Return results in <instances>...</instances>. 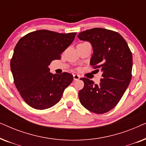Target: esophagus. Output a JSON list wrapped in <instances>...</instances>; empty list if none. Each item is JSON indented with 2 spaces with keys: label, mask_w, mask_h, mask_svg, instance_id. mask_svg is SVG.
<instances>
[{
  "label": "esophagus",
  "mask_w": 146,
  "mask_h": 146,
  "mask_svg": "<svg viewBox=\"0 0 146 146\" xmlns=\"http://www.w3.org/2000/svg\"><path fill=\"white\" fill-rule=\"evenodd\" d=\"M73 77H74V80H78L80 79V76L78 74H73Z\"/></svg>",
  "instance_id": "1"
}]
</instances>
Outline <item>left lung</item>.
Returning <instances> with one entry per match:
<instances>
[{"label": "left lung", "instance_id": "8db88e82", "mask_svg": "<svg viewBox=\"0 0 146 146\" xmlns=\"http://www.w3.org/2000/svg\"><path fill=\"white\" fill-rule=\"evenodd\" d=\"M78 37L92 44L90 65L96 71L102 72L98 85L86 78H80L84 86L78 92L80 101L92 112H108L118 104L131 81V52L125 39L111 30L94 28L79 33Z\"/></svg>", "mask_w": 146, "mask_h": 146}]
</instances>
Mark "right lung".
Instances as JSON below:
<instances>
[{
    "label": "right lung",
    "mask_w": 146,
    "mask_h": 146,
    "mask_svg": "<svg viewBox=\"0 0 146 146\" xmlns=\"http://www.w3.org/2000/svg\"><path fill=\"white\" fill-rule=\"evenodd\" d=\"M76 33L62 34L39 30L22 37L14 50L11 69L14 82L28 105L36 110L52 107L60 100L73 80L68 72L52 74L48 66L61 58V54L74 39Z\"/></svg>",
    "instance_id": "obj_1"
}]
</instances>
